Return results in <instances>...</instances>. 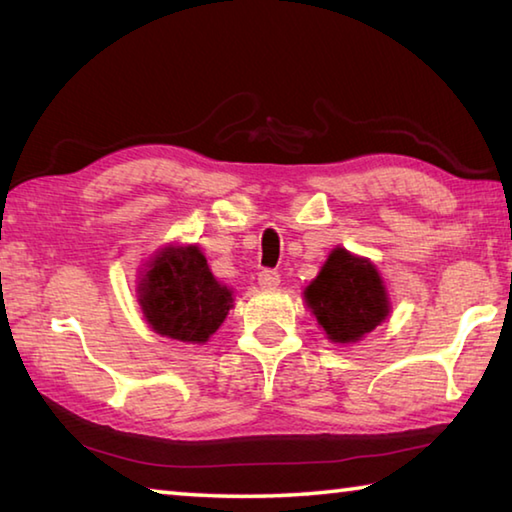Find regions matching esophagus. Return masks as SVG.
<instances>
[{"instance_id":"34e87169","label":"esophagus","mask_w":512,"mask_h":512,"mask_svg":"<svg viewBox=\"0 0 512 512\" xmlns=\"http://www.w3.org/2000/svg\"><path fill=\"white\" fill-rule=\"evenodd\" d=\"M259 287L262 289H275L277 284H280V273L277 271H271V268H266V271L259 273Z\"/></svg>"}]
</instances>
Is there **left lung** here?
Here are the masks:
<instances>
[{"label": "left lung", "mask_w": 512, "mask_h": 512, "mask_svg": "<svg viewBox=\"0 0 512 512\" xmlns=\"http://www.w3.org/2000/svg\"><path fill=\"white\" fill-rule=\"evenodd\" d=\"M307 305L334 343H357L391 314V302L375 264L334 248L305 289Z\"/></svg>", "instance_id": "left-lung-1"}]
</instances>
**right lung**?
<instances>
[{"instance_id":"1","label":"right lung","mask_w":512,"mask_h":512,"mask_svg":"<svg viewBox=\"0 0 512 512\" xmlns=\"http://www.w3.org/2000/svg\"><path fill=\"white\" fill-rule=\"evenodd\" d=\"M137 293L153 332L183 343H205L232 309V291L212 275L198 246L162 248Z\"/></svg>"}]
</instances>
